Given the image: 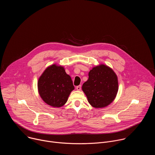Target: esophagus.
Wrapping results in <instances>:
<instances>
[{"instance_id":"34e87169","label":"esophagus","mask_w":155,"mask_h":155,"mask_svg":"<svg viewBox=\"0 0 155 155\" xmlns=\"http://www.w3.org/2000/svg\"><path fill=\"white\" fill-rule=\"evenodd\" d=\"M76 89H77L78 91H80V90H81V85H78V86H77L76 87Z\"/></svg>"}]
</instances>
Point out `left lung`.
<instances>
[{"label":"left lung","mask_w":155,"mask_h":155,"mask_svg":"<svg viewBox=\"0 0 155 155\" xmlns=\"http://www.w3.org/2000/svg\"><path fill=\"white\" fill-rule=\"evenodd\" d=\"M89 78L82 86L89 103L95 108H102L111 103L118 90V79L112 69L105 65L93 68Z\"/></svg>","instance_id":"8db88e82"}]
</instances>
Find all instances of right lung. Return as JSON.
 Here are the masks:
<instances>
[{
  "mask_svg": "<svg viewBox=\"0 0 155 155\" xmlns=\"http://www.w3.org/2000/svg\"><path fill=\"white\" fill-rule=\"evenodd\" d=\"M38 90L40 96L47 104L60 107L67 102L74 86L64 69L53 64L47 68L39 78Z\"/></svg>",
  "mask_w": 155,
  "mask_h": 155,
  "instance_id": "obj_1",
  "label": "right lung"
}]
</instances>
